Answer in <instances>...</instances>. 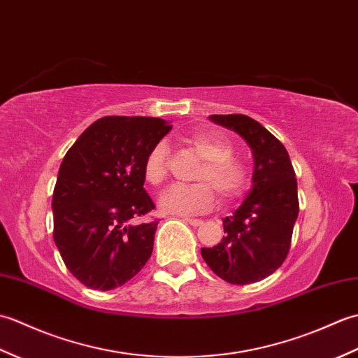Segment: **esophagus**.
<instances>
[{
    "label": "esophagus",
    "mask_w": 358,
    "mask_h": 358,
    "mask_svg": "<svg viewBox=\"0 0 358 358\" xmlns=\"http://www.w3.org/2000/svg\"><path fill=\"white\" fill-rule=\"evenodd\" d=\"M183 220L186 223H189V224H192V226H201L203 224V222L201 220H199V218H191V217H183Z\"/></svg>",
    "instance_id": "1"
}]
</instances>
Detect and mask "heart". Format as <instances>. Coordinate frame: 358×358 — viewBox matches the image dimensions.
<instances>
[{"label": "heart", "mask_w": 358, "mask_h": 358, "mask_svg": "<svg viewBox=\"0 0 358 358\" xmlns=\"http://www.w3.org/2000/svg\"><path fill=\"white\" fill-rule=\"evenodd\" d=\"M203 162L196 167L194 185H175L159 195V208L172 214L192 215L206 212L214 206L217 195L223 201L237 200L250 186V172L240 158L234 155L232 144L204 132L189 135L185 140ZM169 172V150L164 143H157L143 163L144 180L152 186H159Z\"/></svg>", "instance_id": "b5f03b06"}]
</instances>
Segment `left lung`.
<instances>
[{
    "instance_id": "obj_1",
    "label": "left lung",
    "mask_w": 358,
    "mask_h": 358,
    "mask_svg": "<svg viewBox=\"0 0 358 358\" xmlns=\"http://www.w3.org/2000/svg\"><path fill=\"white\" fill-rule=\"evenodd\" d=\"M209 118L246 140L255 166L252 191L232 217L223 220V240L201 248V257L227 283H255L275 272L291 249L299 217L295 172L286 148L258 121L241 113Z\"/></svg>"
}]
</instances>
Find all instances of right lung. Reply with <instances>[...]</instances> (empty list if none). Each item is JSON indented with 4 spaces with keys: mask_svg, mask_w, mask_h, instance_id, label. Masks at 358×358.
<instances>
[{
    "mask_svg": "<svg viewBox=\"0 0 358 358\" xmlns=\"http://www.w3.org/2000/svg\"><path fill=\"white\" fill-rule=\"evenodd\" d=\"M172 124L152 117H103L67 150L53 189V240L80 283L110 291L148 263L158 220L143 163Z\"/></svg>",
    "mask_w": 358,
    "mask_h": 358,
    "instance_id": "1",
    "label": "right lung"
}]
</instances>
